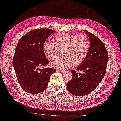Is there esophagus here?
<instances>
[{"label": "esophagus", "instance_id": "34e87169", "mask_svg": "<svg viewBox=\"0 0 121 121\" xmlns=\"http://www.w3.org/2000/svg\"><path fill=\"white\" fill-rule=\"evenodd\" d=\"M57 71H58V72H64V71H65L64 70H60V69H57Z\"/></svg>", "mask_w": 121, "mask_h": 121}]
</instances>
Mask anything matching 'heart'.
<instances>
[{
    "mask_svg": "<svg viewBox=\"0 0 121 121\" xmlns=\"http://www.w3.org/2000/svg\"><path fill=\"white\" fill-rule=\"evenodd\" d=\"M53 43L45 42L43 46L44 55L51 60L60 56L63 58L51 63L52 66L60 69H66L81 64L86 58L90 49V41L84 35L61 33L52 38Z\"/></svg>",
    "mask_w": 121,
    "mask_h": 121,
    "instance_id": "1",
    "label": "heart"
}]
</instances>
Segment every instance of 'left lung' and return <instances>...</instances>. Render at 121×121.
Here are the masks:
<instances>
[{"label":"left lung","mask_w":121,"mask_h":121,"mask_svg":"<svg viewBox=\"0 0 121 121\" xmlns=\"http://www.w3.org/2000/svg\"><path fill=\"white\" fill-rule=\"evenodd\" d=\"M89 37L90 49L86 58L77 68L83 73L71 71L72 78L67 83L69 91L77 96H83L93 91L104 77L108 55L104 45L98 37L84 30Z\"/></svg>","instance_id":"1"}]
</instances>
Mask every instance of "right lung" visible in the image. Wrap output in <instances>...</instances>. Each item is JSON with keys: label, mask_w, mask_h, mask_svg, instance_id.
I'll return each mask as SVG.
<instances>
[{"label": "right lung", "mask_w": 121, "mask_h": 121, "mask_svg": "<svg viewBox=\"0 0 121 121\" xmlns=\"http://www.w3.org/2000/svg\"><path fill=\"white\" fill-rule=\"evenodd\" d=\"M55 32L48 29L33 30L22 37L17 45L13 65L20 86L30 94L45 90L50 76L56 72L53 68H40L49 63L43 46L48 37Z\"/></svg>", "instance_id": "1"}]
</instances>
